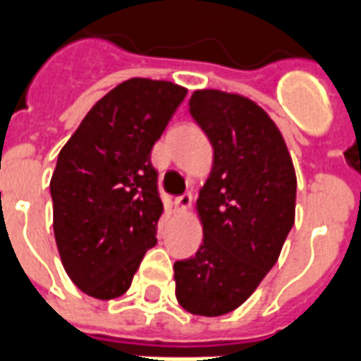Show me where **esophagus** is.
<instances>
[{
    "mask_svg": "<svg viewBox=\"0 0 361 361\" xmlns=\"http://www.w3.org/2000/svg\"><path fill=\"white\" fill-rule=\"evenodd\" d=\"M191 202H193V197H191V193H183V195H180V197H176L173 204H176V208H178V212H185V210H189V208H191Z\"/></svg>",
    "mask_w": 361,
    "mask_h": 361,
    "instance_id": "esophagus-1",
    "label": "esophagus"
}]
</instances>
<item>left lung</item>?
<instances>
[{
	"label": "left lung",
	"instance_id": "obj_1",
	"mask_svg": "<svg viewBox=\"0 0 361 361\" xmlns=\"http://www.w3.org/2000/svg\"><path fill=\"white\" fill-rule=\"evenodd\" d=\"M189 113L214 149L197 210L202 245L173 264L176 298L197 316H224L255 293L295 224L296 176L274 120L235 93L201 90Z\"/></svg>",
	"mask_w": 361,
	"mask_h": 361
}]
</instances>
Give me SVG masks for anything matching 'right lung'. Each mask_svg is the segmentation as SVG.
<instances>
[{
  "label": "right lung",
  "instance_id": "add662e5",
  "mask_svg": "<svg viewBox=\"0 0 361 361\" xmlns=\"http://www.w3.org/2000/svg\"><path fill=\"white\" fill-rule=\"evenodd\" d=\"M188 90L132 78L99 99L61 149L53 172V231L66 274L85 295H124L162 214L151 149Z\"/></svg>",
  "mask_w": 361,
  "mask_h": 361
}]
</instances>
